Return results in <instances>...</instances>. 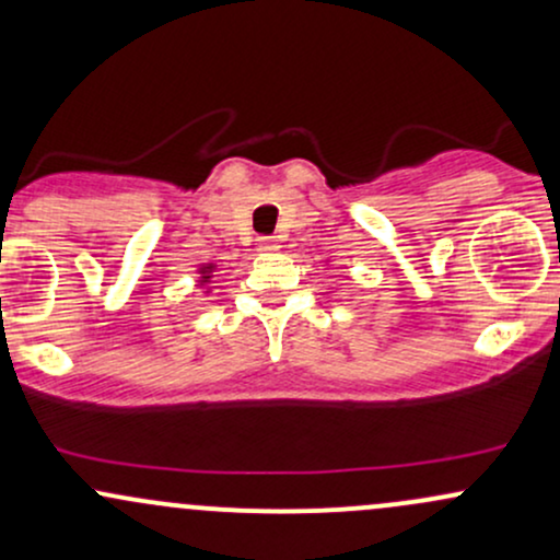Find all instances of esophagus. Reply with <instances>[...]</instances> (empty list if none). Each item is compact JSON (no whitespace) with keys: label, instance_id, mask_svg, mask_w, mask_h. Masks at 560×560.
I'll return each mask as SVG.
<instances>
[{"label":"esophagus","instance_id":"1","mask_svg":"<svg viewBox=\"0 0 560 560\" xmlns=\"http://www.w3.org/2000/svg\"><path fill=\"white\" fill-rule=\"evenodd\" d=\"M258 244H260V249H262V253H276V249L281 247L279 240H273V236H262V240H260Z\"/></svg>","mask_w":560,"mask_h":560}]
</instances>
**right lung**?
I'll return each instance as SVG.
<instances>
[{
    "label": "right lung",
    "mask_w": 560,
    "mask_h": 560,
    "mask_svg": "<svg viewBox=\"0 0 560 560\" xmlns=\"http://www.w3.org/2000/svg\"><path fill=\"white\" fill-rule=\"evenodd\" d=\"M213 271H215V262H199L197 284L199 287H208L210 279H213ZM205 292H210V289H205Z\"/></svg>",
    "instance_id": "obj_1"
}]
</instances>
